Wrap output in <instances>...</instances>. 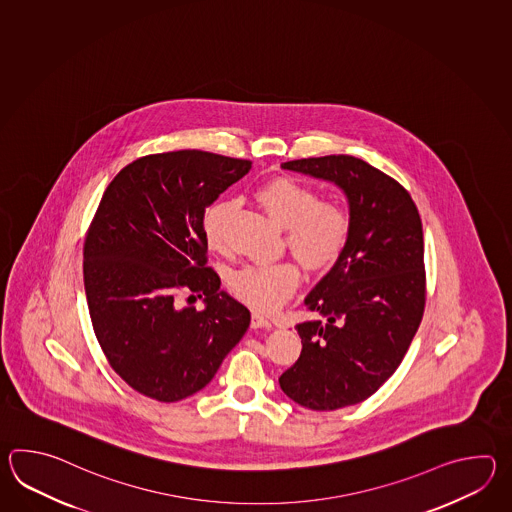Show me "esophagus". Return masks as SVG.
<instances>
[{"mask_svg":"<svg viewBox=\"0 0 512 512\" xmlns=\"http://www.w3.org/2000/svg\"><path fill=\"white\" fill-rule=\"evenodd\" d=\"M251 327L252 329H271L272 322L267 316L260 315V313H252Z\"/></svg>","mask_w":512,"mask_h":512,"instance_id":"obj_1","label":"esophagus"}]
</instances>
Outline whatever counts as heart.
<instances>
[{
    "label": "heart",
    "mask_w": 512,
    "mask_h": 512,
    "mask_svg": "<svg viewBox=\"0 0 512 512\" xmlns=\"http://www.w3.org/2000/svg\"><path fill=\"white\" fill-rule=\"evenodd\" d=\"M256 201L269 218L285 229V245L307 271H326L337 263L349 238V216L344 207L320 201L313 188L291 177H274L256 190ZM232 203L218 201L203 218V236L208 249L225 247L227 219ZM300 282V272L289 261L251 265L230 280L232 293L243 304L260 311H274L291 296Z\"/></svg>",
    "instance_id": "obj_1"
}]
</instances>
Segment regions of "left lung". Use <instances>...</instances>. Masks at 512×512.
I'll use <instances>...</instances> for the list:
<instances>
[{
  "label": "left lung",
  "mask_w": 512,
  "mask_h": 512,
  "mask_svg": "<svg viewBox=\"0 0 512 512\" xmlns=\"http://www.w3.org/2000/svg\"><path fill=\"white\" fill-rule=\"evenodd\" d=\"M338 186L349 238L307 294L315 320L296 326L302 353L280 388L309 410L362 403L399 368L425 311V240L414 199L390 175L351 155L282 163Z\"/></svg>",
  "instance_id": "left-lung-1"
}]
</instances>
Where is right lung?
Returning a JSON list of instances; mask_svg holds the SVG:
<instances>
[{"mask_svg":"<svg viewBox=\"0 0 512 512\" xmlns=\"http://www.w3.org/2000/svg\"><path fill=\"white\" fill-rule=\"evenodd\" d=\"M251 161L201 150L146 155L100 199L84 243L91 324L109 366L135 392L175 403L214 379L251 324L207 267L203 218ZM206 296L201 312L176 293Z\"/></svg>","mask_w":512,"mask_h":512,"instance_id":"obj_1","label":"right lung"}]
</instances>
